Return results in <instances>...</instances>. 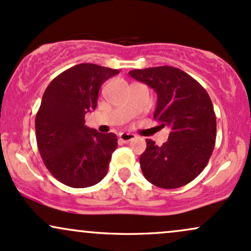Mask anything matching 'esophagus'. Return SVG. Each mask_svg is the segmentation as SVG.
Returning a JSON list of instances; mask_svg holds the SVG:
<instances>
[{
  "mask_svg": "<svg viewBox=\"0 0 251 251\" xmlns=\"http://www.w3.org/2000/svg\"><path fill=\"white\" fill-rule=\"evenodd\" d=\"M134 138H135L134 134L126 133V132H123V133L119 134L120 142H123V143H129V142H131V140H133Z\"/></svg>",
  "mask_w": 251,
  "mask_h": 251,
  "instance_id": "obj_1",
  "label": "esophagus"
}]
</instances>
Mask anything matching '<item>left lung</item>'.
<instances>
[{
    "label": "left lung",
    "mask_w": 251,
    "mask_h": 251,
    "mask_svg": "<svg viewBox=\"0 0 251 251\" xmlns=\"http://www.w3.org/2000/svg\"><path fill=\"white\" fill-rule=\"evenodd\" d=\"M129 75L158 94L153 118L171 129L162 146L146 139L140 155L144 177L158 188L186 185L203 171L216 142V114L208 92L197 80L171 66L133 70Z\"/></svg>",
    "instance_id": "obj_1"
}]
</instances>
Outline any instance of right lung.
I'll list each match as a JSON object with an SVG mask.
<instances>
[{"instance_id": "right-lung-1", "label": "right lung", "mask_w": 251, "mask_h": 251, "mask_svg": "<svg viewBox=\"0 0 251 251\" xmlns=\"http://www.w3.org/2000/svg\"><path fill=\"white\" fill-rule=\"evenodd\" d=\"M118 70L80 63L51 80L35 118L39 152L48 171L71 188L96 185L108 171L118 146L114 133H100L85 125L96 109L101 85Z\"/></svg>"}]
</instances>
